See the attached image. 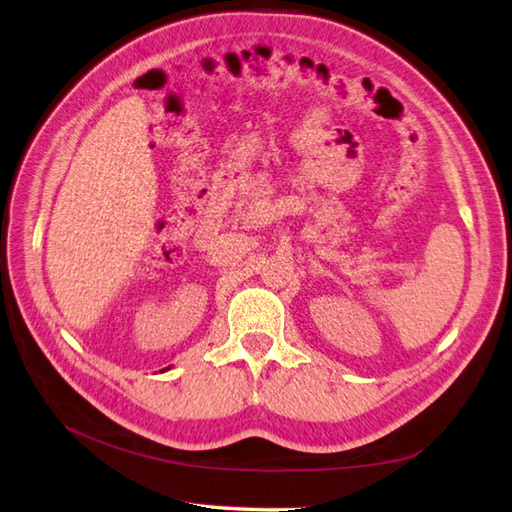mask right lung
<instances>
[{
    "label": "right lung",
    "instance_id": "right-lung-1",
    "mask_svg": "<svg viewBox=\"0 0 512 512\" xmlns=\"http://www.w3.org/2000/svg\"><path fill=\"white\" fill-rule=\"evenodd\" d=\"M167 369H169V367H167ZM160 372H165V369H160Z\"/></svg>",
    "mask_w": 512,
    "mask_h": 512
}]
</instances>
